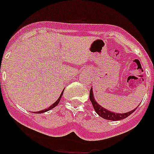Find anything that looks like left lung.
I'll return each instance as SVG.
<instances>
[{
    "label": "left lung",
    "mask_w": 154,
    "mask_h": 154,
    "mask_svg": "<svg viewBox=\"0 0 154 154\" xmlns=\"http://www.w3.org/2000/svg\"><path fill=\"white\" fill-rule=\"evenodd\" d=\"M89 98L91 104H92V106L93 108H94V111H96V113L99 115V116H101V118H105V119L106 120H111V121H118V120H122L124 119V118H126L127 117L129 116L130 115H131L132 113L137 109L136 108L135 109L132 110V111H129V112L125 113V114H116V113H113L111 112V111H108V110L102 108L101 105H98V103L96 102V101L94 100V97H93L92 88H91V90H90Z\"/></svg>",
    "instance_id": "8db88e82"
}]
</instances>
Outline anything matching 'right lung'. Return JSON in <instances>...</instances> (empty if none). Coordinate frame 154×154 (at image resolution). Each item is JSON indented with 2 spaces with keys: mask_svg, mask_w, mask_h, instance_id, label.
Wrapping results in <instances>:
<instances>
[{
  "mask_svg": "<svg viewBox=\"0 0 154 154\" xmlns=\"http://www.w3.org/2000/svg\"><path fill=\"white\" fill-rule=\"evenodd\" d=\"M63 92H62L61 93V95H60V98H58V100L57 101H56V102L54 103V104H53V105H51V106L50 107H49V108H46V109H45V110H43V111H37V113H43V112H46V111H49V110L50 109H53V108H55V107L56 106V105H58V104H59V102H60V98H61V97H62V95H63Z\"/></svg>",
  "mask_w": 154,
  "mask_h": 154,
  "instance_id": "1",
  "label": "right lung"
}]
</instances>
